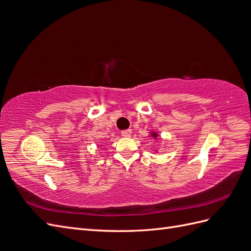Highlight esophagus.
<instances>
[{
  "instance_id": "obj_1",
  "label": "esophagus",
  "mask_w": 251,
  "mask_h": 251,
  "mask_svg": "<svg viewBox=\"0 0 251 251\" xmlns=\"http://www.w3.org/2000/svg\"><path fill=\"white\" fill-rule=\"evenodd\" d=\"M121 135H123L124 137H131V135H132V130H130V128H128V130H124V131H121Z\"/></svg>"
}]
</instances>
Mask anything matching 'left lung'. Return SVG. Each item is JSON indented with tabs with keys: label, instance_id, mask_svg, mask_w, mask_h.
Here are the masks:
<instances>
[{
	"label": "left lung",
	"instance_id": "1",
	"mask_svg": "<svg viewBox=\"0 0 251 251\" xmlns=\"http://www.w3.org/2000/svg\"><path fill=\"white\" fill-rule=\"evenodd\" d=\"M151 137H153L154 139H156V138L158 137V134H157L156 132H151Z\"/></svg>",
	"mask_w": 251,
	"mask_h": 251
}]
</instances>
